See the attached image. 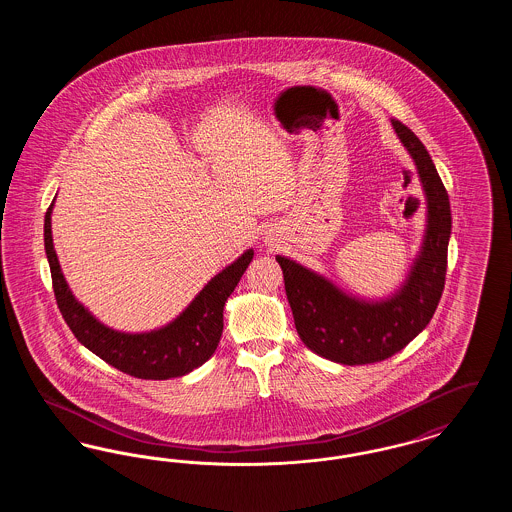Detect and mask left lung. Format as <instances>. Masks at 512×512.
I'll return each instance as SVG.
<instances>
[{"instance_id": "1", "label": "left lung", "mask_w": 512, "mask_h": 512, "mask_svg": "<svg viewBox=\"0 0 512 512\" xmlns=\"http://www.w3.org/2000/svg\"><path fill=\"white\" fill-rule=\"evenodd\" d=\"M409 149L428 199V230L407 284L388 301L365 303L286 257H276L301 341L341 365H368L399 353L428 326L445 288L451 236L449 195L424 144L403 122L391 121Z\"/></svg>"}]
</instances>
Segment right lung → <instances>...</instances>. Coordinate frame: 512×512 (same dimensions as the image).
Returning <instances> with one entry per match:
<instances>
[{"mask_svg":"<svg viewBox=\"0 0 512 512\" xmlns=\"http://www.w3.org/2000/svg\"><path fill=\"white\" fill-rule=\"evenodd\" d=\"M51 205L44 219V244L57 307L74 338L99 359L124 374L142 380H169L203 365L217 349L222 336L224 303L238 286L253 249L217 274L169 326L149 334H121L92 317L69 290L51 240Z\"/></svg>","mask_w":512,"mask_h":512,"instance_id":"1","label":"right lung"}]
</instances>
